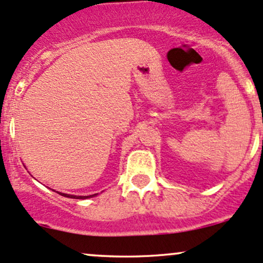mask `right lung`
<instances>
[{
  "label": "right lung",
  "instance_id": "add662e5",
  "mask_svg": "<svg viewBox=\"0 0 263 263\" xmlns=\"http://www.w3.org/2000/svg\"><path fill=\"white\" fill-rule=\"evenodd\" d=\"M60 195L65 196V197L79 198V200H82V198H89V197H92V196H95V195H91V196H72V195H67V193H61V192H60Z\"/></svg>",
  "mask_w": 263,
  "mask_h": 263
}]
</instances>
